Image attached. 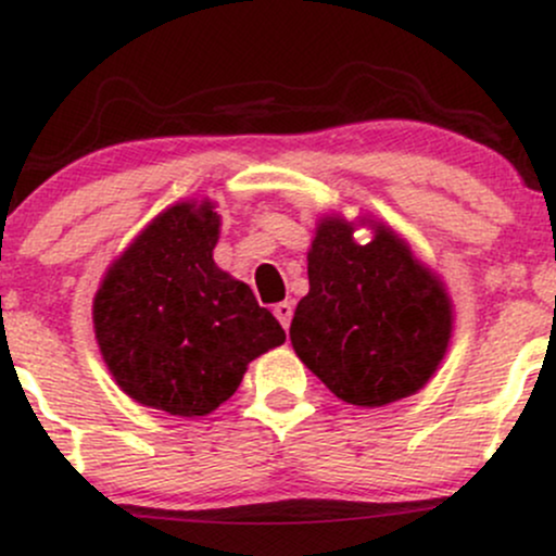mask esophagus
Returning a JSON list of instances; mask_svg holds the SVG:
<instances>
[{
	"instance_id": "obj_1",
	"label": "esophagus",
	"mask_w": 556,
	"mask_h": 556,
	"mask_svg": "<svg viewBox=\"0 0 556 556\" xmlns=\"http://www.w3.org/2000/svg\"><path fill=\"white\" fill-rule=\"evenodd\" d=\"M274 316L279 318V324H282L285 329H290V321H292V303H290V300L274 305Z\"/></svg>"
}]
</instances>
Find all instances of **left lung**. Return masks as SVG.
Segmentation results:
<instances>
[{"mask_svg": "<svg viewBox=\"0 0 556 556\" xmlns=\"http://www.w3.org/2000/svg\"><path fill=\"white\" fill-rule=\"evenodd\" d=\"M355 242L353 222L324 216L308 251V295L290 340L329 392L358 407L410 397L437 374L452 337L442 279L394 229L374 222Z\"/></svg>", "mask_w": 556, "mask_h": 556, "instance_id": "obj_1", "label": "left lung"}]
</instances>
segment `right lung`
Masks as SVG:
<instances>
[{"mask_svg": "<svg viewBox=\"0 0 556 556\" xmlns=\"http://www.w3.org/2000/svg\"><path fill=\"white\" fill-rule=\"evenodd\" d=\"M219 225L212 201L175 203L106 269L93 298L96 342L117 387L169 416H208L248 363L285 342L251 287L214 264Z\"/></svg>", "mask_w": 556, "mask_h": 556, "instance_id": "1", "label": "right lung"}]
</instances>
